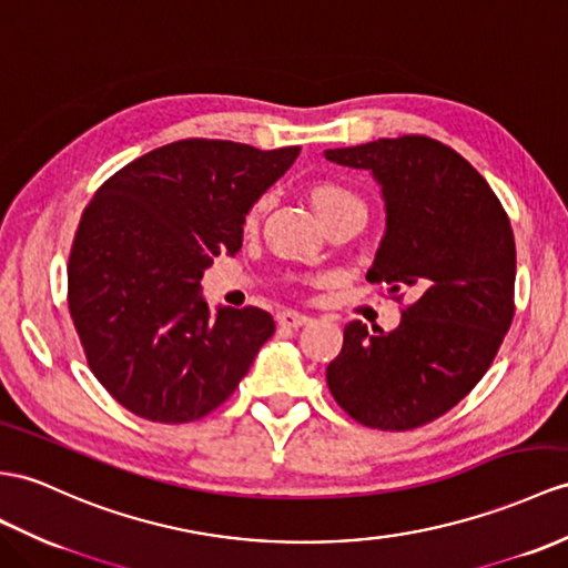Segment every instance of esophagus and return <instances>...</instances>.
Returning <instances> with one entry per match:
<instances>
[{"instance_id": "esophagus-1", "label": "esophagus", "mask_w": 568, "mask_h": 568, "mask_svg": "<svg viewBox=\"0 0 568 568\" xmlns=\"http://www.w3.org/2000/svg\"><path fill=\"white\" fill-rule=\"evenodd\" d=\"M276 323H280V327H286V329H296V327H303L311 323L308 315L303 313H296V311H284L276 315Z\"/></svg>"}]
</instances>
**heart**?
Listing matches in <instances>:
<instances>
[{
    "label": "heart",
    "instance_id": "b5f03b06",
    "mask_svg": "<svg viewBox=\"0 0 568 568\" xmlns=\"http://www.w3.org/2000/svg\"><path fill=\"white\" fill-rule=\"evenodd\" d=\"M311 204L321 219L332 212H337V210H347V206H358V210H364L362 200H358L349 187H344L339 183H317L311 190ZM262 206H265V200H260L253 210L247 212V226L255 224V219H257Z\"/></svg>",
    "mask_w": 568,
    "mask_h": 568
}]
</instances>
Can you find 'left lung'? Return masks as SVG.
<instances>
[{
  "instance_id": "left-lung-1",
  "label": "left lung",
  "mask_w": 568,
  "mask_h": 568,
  "mask_svg": "<svg viewBox=\"0 0 568 568\" xmlns=\"http://www.w3.org/2000/svg\"><path fill=\"white\" fill-rule=\"evenodd\" d=\"M325 159L381 185L385 233L366 280L412 298L390 332L344 327L327 388L358 424L407 432L458 405L499 352L514 321V229L487 180L428 136L327 149Z\"/></svg>"
}]
</instances>
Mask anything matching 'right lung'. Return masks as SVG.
<instances>
[{
    "label": "right lung",
    "instance_id": "1",
    "mask_svg": "<svg viewBox=\"0 0 568 568\" xmlns=\"http://www.w3.org/2000/svg\"><path fill=\"white\" fill-rule=\"evenodd\" d=\"M301 146L180 140L95 192L67 267L69 311L103 388L149 422L185 424L226 403L274 321L202 296L216 255H236L253 204Z\"/></svg>",
    "mask_w": 568,
    "mask_h": 568
}]
</instances>
